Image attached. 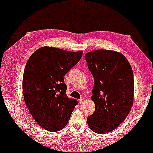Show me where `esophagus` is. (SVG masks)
Instances as JSON below:
<instances>
[{
    "instance_id": "obj_1",
    "label": "esophagus",
    "mask_w": 153,
    "mask_h": 153,
    "mask_svg": "<svg viewBox=\"0 0 153 153\" xmlns=\"http://www.w3.org/2000/svg\"><path fill=\"white\" fill-rule=\"evenodd\" d=\"M84 102H85V99H84V98H81L80 100H79V104H83Z\"/></svg>"
}]
</instances>
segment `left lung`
I'll return each instance as SVG.
<instances>
[{
    "label": "left lung",
    "mask_w": 153,
    "mask_h": 153,
    "mask_svg": "<svg viewBox=\"0 0 153 153\" xmlns=\"http://www.w3.org/2000/svg\"><path fill=\"white\" fill-rule=\"evenodd\" d=\"M85 59L95 81L91 99L95 110L88 117V125L94 132L104 134L118 127L132 107L133 71L127 58L115 51H90Z\"/></svg>",
    "instance_id": "obj_1"
}]
</instances>
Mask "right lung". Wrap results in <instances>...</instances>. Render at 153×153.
<instances>
[{
  "label": "right lung",
  "instance_id": "add662e5",
  "mask_svg": "<svg viewBox=\"0 0 153 153\" xmlns=\"http://www.w3.org/2000/svg\"><path fill=\"white\" fill-rule=\"evenodd\" d=\"M82 54V51L43 47L26 62L22 83L24 102L34 120L46 130L57 131L65 127L78 103L68 97L63 76Z\"/></svg>",
  "mask_w": 153,
  "mask_h": 153
}]
</instances>
